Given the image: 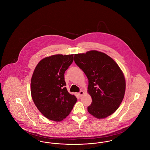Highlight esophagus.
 <instances>
[{"label": "esophagus", "mask_w": 150, "mask_h": 150, "mask_svg": "<svg viewBox=\"0 0 150 150\" xmlns=\"http://www.w3.org/2000/svg\"><path fill=\"white\" fill-rule=\"evenodd\" d=\"M84 94V92L83 91H80L79 92V95L80 97H81L83 96V95Z\"/></svg>", "instance_id": "1"}]
</instances>
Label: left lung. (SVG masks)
<instances>
[{"mask_svg":"<svg viewBox=\"0 0 150 150\" xmlns=\"http://www.w3.org/2000/svg\"><path fill=\"white\" fill-rule=\"evenodd\" d=\"M74 61L88 79V92L92 103L90 114L103 119L119 108L125 91V80L120 68L106 54L97 50L75 54Z\"/></svg>","mask_w":150,"mask_h":150,"instance_id":"1","label":"left lung"}]
</instances>
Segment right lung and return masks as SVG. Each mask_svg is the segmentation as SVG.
Wrapping results in <instances>:
<instances>
[{
	"label": "right lung",
	"mask_w": 150,
	"mask_h": 150,
	"mask_svg": "<svg viewBox=\"0 0 150 150\" xmlns=\"http://www.w3.org/2000/svg\"><path fill=\"white\" fill-rule=\"evenodd\" d=\"M74 54L45 57L36 66L31 80L33 100L48 119L60 121L71 111L77 98L68 92L64 72L74 61Z\"/></svg>",
	"instance_id": "1"
}]
</instances>
